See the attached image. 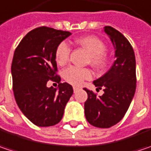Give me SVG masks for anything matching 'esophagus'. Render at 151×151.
<instances>
[{
	"label": "esophagus",
	"mask_w": 151,
	"mask_h": 151,
	"mask_svg": "<svg viewBox=\"0 0 151 151\" xmlns=\"http://www.w3.org/2000/svg\"><path fill=\"white\" fill-rule=\"evenodd\" d=\"M79 89H80L79 87H73V91H74V92H77V91L79 90Z\"/></svg>",
	"instance_id": "34e87169"
}]
</instances>
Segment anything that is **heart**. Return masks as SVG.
I'll use <instances>...</instances> for the list:
<instances>
[{
  "label": "heart",
  "mask_w": 151,
  "mask_h": 151,
  "mask_svg": "<svg viewBox=\"0 0 151 151\" xmlns=\"http://www.w3.org/2000/svg\"><path fill=\"white\" fill-rule=\"evenodd\" d=\"M76 42L80 45L89 53V63L95 68H104L107 58L105 54L106 46L100 39L95 36H84L76 40ZM71 48L67 42H61L56 47L55 59L56 63L63 66L68 62ZM64 80L72 85H81L83 81L88 80L92 78V73L88 68H82L74 66L68 67L63 72Z\"/></svg>",
  "instance_id": "b5f03b06"
}]
</instances>
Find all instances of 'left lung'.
<instances>
[{
    "label": "left lung",
    "instance_id": "left-lung-1",
    "mask_svg": "<svg viewBox=\"0 0 151 151\" xmlns=\"http://www.w3.org/2000/svg\"><path fill=\"white\" fill-rule=\"evenodd\" d=\"M104 31L114 45L116 61L104 75L93 82L97 90L103 88L101 96L83 89L88 94L84 103L87 121L97 128H107L121 121L134 98L136 61L134 49L122 34L111 26H106Z\"/></svg>",
    "mask_w": 151,
    "mask_h": 151
}]
</instances>
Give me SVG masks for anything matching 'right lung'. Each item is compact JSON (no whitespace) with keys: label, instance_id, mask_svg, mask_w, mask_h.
<instances>
[{"label":"right lung","instance_id":"obj_1","mask_svg":"<svg viewBox=\"0 0 151 151\" xmlns=\"http://www.w3.org/2000/svg\"><path fill=\"white\" fill-rule=\"evenodd\" d=\"M71 35L40 27L23 37L14 51L12 76L15 100L23 115L39 127L53 126L61 121L73 93L72 85L60 83L55 59L57 45ZM49 80L59 83L58 87L48 88Z\"/></svg>","mask_w":151,"mask_h":151}]
</instances>
